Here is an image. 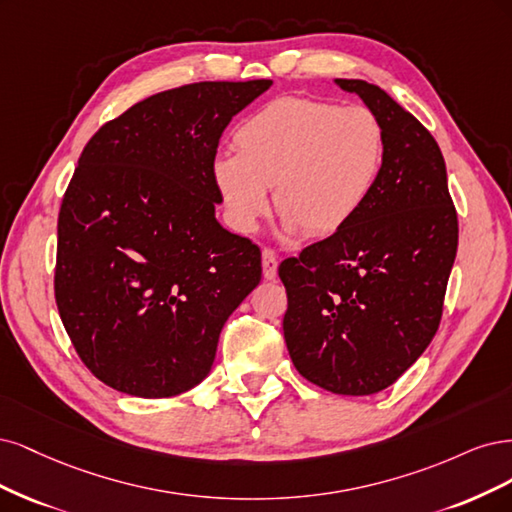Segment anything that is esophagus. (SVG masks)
I'll return each mask as SVG.
<instances>
[{"instance_id":"1","label":"esophagus","mask_w":512,"mask_h":512,"mask_svg":"<svg viewBox=\"0 0 512 512\" xmlns=\"http://www.w3.org/2000/svg\"><path fill=\"white\" fill-rule=\"evenodd\" d=\"M261 266H263V278L266 280H274L278 274V259L274 255V251L263 249L261 253Z\"/></svg>"}]
</instances>
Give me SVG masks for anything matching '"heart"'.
<instances>
[{"label": "heart", "mask_w": 512, "mask_h": 512, "mask_svg": "<svg viewBox=\"0 0 512 512\" xmlns=\"http://www.w3.org/2000/svg\"><path fill=\"white\" fill-rule=\"evenodd\" d=\"M236 153L210 176L227 223L253 234L274 204L289 234L332 236L364 210L385 166V129L366 106L280 97L246 117Z\"/></svg>", "instance_id": "b5f03b06"}]
</instances>
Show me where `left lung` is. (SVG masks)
Instances as JSON below:
<instances>
[{
    "mask_svg": "<svg viewBox=\"0 0 512 512\" xmlns=\"http://www.w3.org/2000/svg\"><path fill=\"white\" fill-rule=\"evenodd\" d=\"M385 129L381 180L357 217L278 268L285 342L306 381L338 395L387 389L432 342L457 253V212L436 140L366 80L336 78Z\"/></svg>",
    "mask_w": 512,
    "mask_h": 512,
    "instance_id": "1",
    "label": "left lung"
}]
</instances>
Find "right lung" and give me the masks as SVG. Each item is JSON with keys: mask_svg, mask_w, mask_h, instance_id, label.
<instances>
[{"mask_svg": "<svg viewBox=\"0 0 512 512\" xmlns=\"http://www.w3.org/2000/svg\"><path fill=\"white\" fill-rule=\"evenodd\" d=\"M272 80L193 82L131 106L87 142L57 223L55 300L108 387L170 398L210 374L261 253L217 221L210 166L232 117Z\"/></svg>", "mask_w": 512, "mask_h": 512, "instance_id": "add662e5", "label": "right lung"}]
</instances>
